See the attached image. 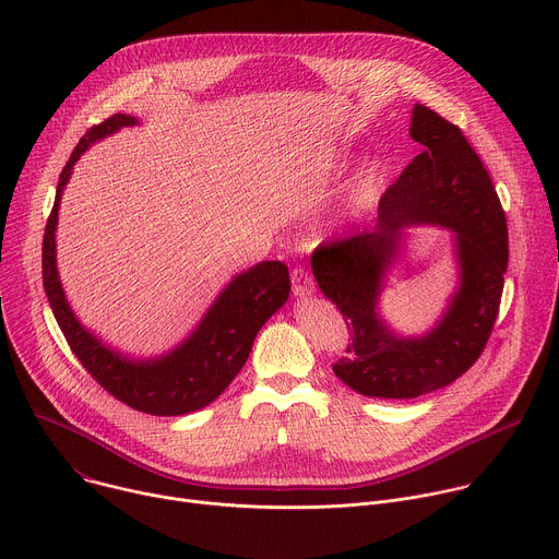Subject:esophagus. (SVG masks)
Instances as JSON below:
<instances>
[{"label":"esophagus","mask_w":559,"mask_h":559,"mask_svg":"<svg viewBox=\"0 0 559 559\" xmlns=\"http://www.w3.org/2000/svg\"><path fill=\"white\" fill-rule=\"evenodd\" d=\"M292 287H294V296H311L316 292V285H313V278L302 270V267H296L292 272Z\"/></svg>","instance_id":"1"}]
</instances>
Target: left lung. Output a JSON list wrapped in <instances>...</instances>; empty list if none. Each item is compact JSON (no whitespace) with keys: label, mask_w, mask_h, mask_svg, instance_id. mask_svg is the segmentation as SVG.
I'll list each match as a JSON object with an SVG mask.
<instances>
[{"label":"left lung","mask_w":559,"mask_h":559,"mask_svg":"<svg viewBox=\"0 0 559 559\" xmlns=\"http://www.w3.org/2000/svg\"><path fill=\"white\" fill-rule=\"evenodd\" d=\"M409 134L425 150L382 194L378 223L343 241L318 246L311 272L345 316L352 341L334 373L371 397H418L457 380L487 347L509 263L507 216L480 156L462 130L416 104ZM438 224L454 231L459 289L423 337H397L377 309L404 227Z\"/></svg>","instance_id":"left-lung-1"}]
</instances>
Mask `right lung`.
Listing matches in <instances>:
<instances>
[{
  "instance_id": "add662e5",
  "label": "right lung",
  "mask_w": 559,
  "mask_h": 559,
  "mask_svg": "<svg viewBox=\"0 0 559 559\" xmlns=\"http://www.w3.org/2000/svg\"><path fill=\"white\" fill-rule=\"evenodd\" d=\"M136 123L134 117L117 112L104 123L93 126L72 150L59 175L55 205L46 223L41 252L44 289L72 354L108 393L150 416H183L216 401L241 371L257 334L289 296V272L281 261H263L243 274H236L205 311L197 330L173 352L156 358L136 360L123 356L79 323L57 272L55 231L61 194L79 156L95 141Z\"/></svg>"
}]
</instances>
